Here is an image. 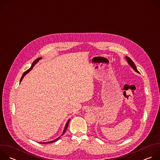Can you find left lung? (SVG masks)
Here are the masks:
<instances>
[{"label":"left lung","instance_id":"8db88e82","mask_svg":"<svg viewBox=\"0 0 160 160\" xmlns=\"http://www.w3.org/2000/svg\"><path fill=\"white\" fill-rule=\"evenodd\" d=\"M126 59H127V61H128V64L130 65V66L133 68V69L136 72L139 73V71L138 70V69H137L136 66H135V64H134V62L132 61V60L130 58H128V57H127V56H126Z\"/></svg>","mask_w":160,"mask_h":160}]
</instances>
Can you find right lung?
<instances>
[{
  "instance_id": "obj_1",
  "label": "right lung",
  "mask_w": 160,
  "mask_h": 160,
  "mask_svg": "<svg viewBox=\"0 0 160 160\" xmlns=\"http://www.w3.org/2000/svg\"><path fill=\"white\" fill-rule=\"evenodd\" d=\"M40 59H41V58H37L36 60H35L33 62V63H32V66L30 67V69H28V70H27L23 74H22V77H21V80H20V82H21V80H22V78H24V77L30 71V70H32V69L33 68V67L34 66V65L40 60ZM70 119H69L68 120V121L67 122V123H66V125H65V127H64V131H63V132H62V135H63L65 132H66V130H67V128H68V124H69V122H70ZM60 139V137H59L58 138H57L56 139H55V140H54V141H50V142H40V144H48V143H52V142H56V141H57L58 140H59Z\"/></svg>"
}]
</instances>
